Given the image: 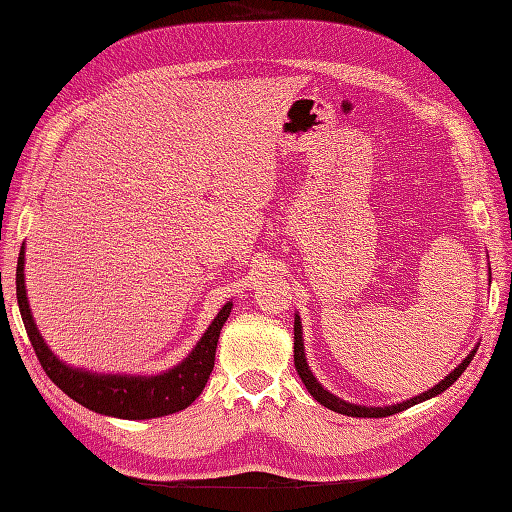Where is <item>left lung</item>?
I'll list each match as a JSON object with an SVG mask.
<instances>
[{
  "instance_id": "1",
  "label": "left lung",
  "mask_w": 512,
  "mask_h": 512,
  "mask_svg": "<svg viewBox=\"0 0 512 512\" xmlns=\"http://www.w3.org/2000/svg\"><path fill=\"white\" fill-rule=\"evenodd\" d=\"M475 351L477 349H473L471 353H468V356L462 360V364H457V367L451 373H448L442 382H437L433 389L424 391L420 395H415V398H411V400L400 402V404H391V406H360V404H351V402H344V400L336 398V395L329 393L314 378V373L309 371V364L305 360V344H302L300 316H296V320H294V364H296V371L300 375L302 384H305L307 391L314 395V400H318L322 406H327V409L336 411V413H342V415H351V417H387V415H395V413H400L404 409H409V406H413V404H420L424 400L435 398V395H440L442 391H446L466 371L468 364H471V360L475 358Z\"/></svg>"
}]
</instances>
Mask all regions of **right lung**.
<instances>
[{
  "instance_id": "1",
  "label": "right lung",
  "mask_w": 512,
  "mask_h": 512,
  "mask_svg": "<svg viewBox=\"0 0 512 512\" xmlns=\"http://www.w3.org/2000/svg\"><path fill=\"white\" fill-rule=\"evenodd\" d=\"M17 305L22 311V320L30 344L37 353L48 378L64 391L68 398L79 402L86 409L121 417V420H150V417L170 415L183 411L190 406L201 391L205 389L207 378L214 369V356L218 336L225 320L232 311V302L218 311V316L207 327L203 338L196 342L190 356L174 369L161 375H114V373H90L83 369H72L66 362H61L55 353L48 349V344L41 338L30 314L26 285H24V247L17 260Z\"/></svg>"
}]
</instances>
